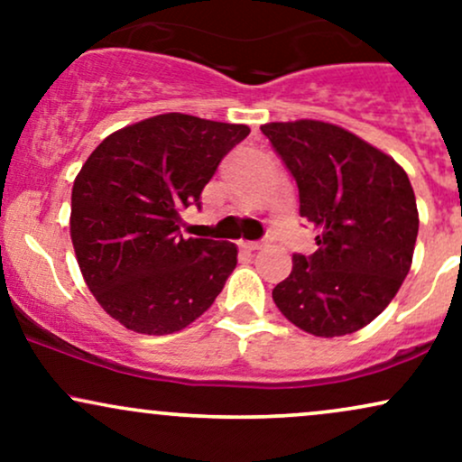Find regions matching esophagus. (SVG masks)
Here are the masks:
<instances>
[{
  "label": "esophagus",
  "mask_w": 462,
  "mask_h": 462,
  "mask_svg": "<svg viewBox=\"0 0 462 462\" xmlns=\"http://www.w3.org/2000/svg\"><path fill=\"white\" fill-rule=\"evenodd\" d=\"M241 247L247 249V252H258V249L267 247V243H263V241H245V243H241Z\"/></svg>",
  "instance_id": "34e87169"
}]
</instances>
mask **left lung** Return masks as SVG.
I'll return each mask as SVG.
<instances>
[{
  "mask_svg": "<svg viewBox=\"0 0 462 462\" xmlns=\"http://www.w3.org/2000/svg\"><path fill=\"white\" fill-rule=\"evenodd\" d=\"M300 189L317 230L312 256H293L273 289L280 312L315 337H343L383 312L411 272L419 232L415 193L389 153L315 119L261 125Z\"/></svg>",
  "mask_w": 462,
  "mask_h": 462,
  "instance_id": "left-lung-1",
  "label": "left lung"
}]
</instances>
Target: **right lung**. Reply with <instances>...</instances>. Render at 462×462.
I'll return each mask as SVG.
<instances>
[{
	"label": "right lung",
	"instance_id": "1",
	"mask_svg": "<svg viewBox=\"0 0 462 462\" xmlns=\"http://www.w3.org/2000/svg\"><path fill=\"white\" fill-rule=\"evenodd\" d=\"M243 124L167 113L125 125L95 147L71 190V241L95 300L128 330L173 334L213 306L236 245L180 235Z\"/></svg>",
	"mask_w": 462,
	"mask_h": 462
}]
</instances>
